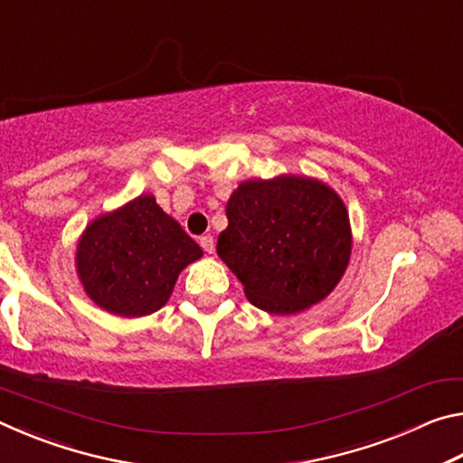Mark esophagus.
I'll return each instance as SVG.
<instances>
[{
	"label": "esophagus",
	"instance_id": "1",
	"mask_svg": "<svg viewBox=\"0 0 463 463\" xmlns=\"http://www.w3.org/2000/svg\"><path fill=\"white\" fill-rule=\"evenodd\" d=\"M200 247L206 250V253H214V239L210 234H203L200 237Z\"/></svg>",
	"mask_w": 463,
	"mask_h": 463
}]
</instances>
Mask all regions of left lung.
Here are the masks:
<instances>
[{
    "mask_svg": "<svg viewBox=\"0 0 463 463\" xmlns=\"http://www.w3.org/2000/svg\"><path fill=\"white\" fill-rule=\"evenodd\" d=\"M216 250L257 308L294 315L339 284L351 255L349 216L331 187L281 175L241 184Z\"/></svg>",
    "mask_w": 463,
    "mask_h": 463,
    "instance_id": "8db88e82",
    "label": "left lung"
}]
</instances>
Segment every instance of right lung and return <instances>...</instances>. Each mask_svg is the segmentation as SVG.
<instances>
[{"mask_svg":"<svg viewBox=\"0 0 463 463\" xmlns=\"http://www.w3.org/2000/svg\"><path fill=\"white\" fill-rule=\"evenodd\" d=\"M200 257L198 242L153 195H138L85 229L77 273L98 307L118 317H145L169 300L179 271Z\"/></svg>","mask_w":463,"mask_h":463,"instance_id":"obj_1","label":"right lung"}]
</instances>
